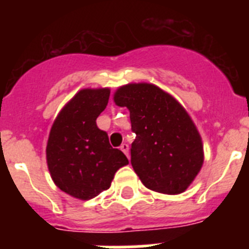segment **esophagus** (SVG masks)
<instances>
[{
    "label": "esophagus",
    "instance_id": "obj_1",
    "mask_svg": "<svg viewBox=\"0 0 249 249\" xmlns=\"http://www.w3.org/2000/svg\"><path fill=\"white\" fill-rule=\"evenodd\" d=\"M128 149H129V147H128V144H127V143H123L122 146H121V151H122L123 153L127 156V157H128Z\"/></svg>",
    "mask_w": 249,
    "mask_h": 249
}]
</instances>
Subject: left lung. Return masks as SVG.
I'll use <instances>...</instances> for the list:
<instances>
[{"instance_id":"8db88e82","label":"left lung","mask_w":249,"mask_h":249,"mask_svg":"<svg viewBox=\"0 0 249 249\" xmlns=\"http://www.w3.org/2000/svg\"><path fill=\"white\" fill-rule=\"evenodd\" d=\"M113 102L129 111L136 133L131 163L141 182L163 195L183 193L204 160L201 135L183 106L147 82L121 86Z\"/></svg>"}]
</instances>
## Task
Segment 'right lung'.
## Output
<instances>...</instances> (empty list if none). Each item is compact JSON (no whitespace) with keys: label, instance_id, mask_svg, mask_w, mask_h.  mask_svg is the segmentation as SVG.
<instances>
[{"label":"right lung","instance_id":"1","mask_svg":"<svg viewBox=\"0 0 249 249\" xmlns=\"http://www.w3.org/2000/svg\"><path fill=\"white\" fill-rule=\"evenodd\" d=\"M109 89H83L68 101L51 127L46 160L59 190L89 201L111 187L114 173L128 160L112 148L96 120L108 103Z\"/></svg>","mask_w":249,"mask_h":249}]
</instances>
